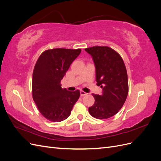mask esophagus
Listing matches in <instances>:
<instances>
[{"instance_id": "34e87169", "label": "esophagus", "mask_w": 161, "mask_h": 161, "mask_svg": "<svg viewBox=\"0 0 161 161\" xmlns=\"http://www.w3.org/2000/svg\"><path fill=\"white\" fill-rule=\"evenodd\" d=\"M80 95H81V96H85V95H87L86 92H85L83 91H80Z\"/></svg>"}]
</instances>
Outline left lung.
I'll return each instance as SVG.
<instances>
[{"mask_svg": "<svg viewBox=\"0 0 161 161\" xmlns=\"http://www.w3.org/2000/svg\"><path fill=\"white\" fill-rule=\"evenodd\" d=\"M85 51L92 57L96 68L97 85L103 88L101 95L92 93L95 103L89 108L91 116L108 119L122 108L128 93L127 70L122 58L108 46H93Z\"/></svg>", "mask_w": 161, "mask_h": 161, "instance_id": "1", "label": "left lung"}]
</instances>
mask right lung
Masks as SVG:
<instances>
[{
	"label": "right lung",
	"mask_w": 161,
	"mask_h": 161,
	"mask_svg": "<svg viewBox=\"0 0 161 161\" xmlns=\"http://www.w3.org/2000/svg\"><path fill=\"white\" fill-rule=\"evenodd\" d=\"M80 49L53 48L42 53L34 67L32 97L41 114L53 122L66 119L79 99L80 91L61 87V80Z\"/></svg>",
	"instance_id": "obj_1"
}]
</instances>
